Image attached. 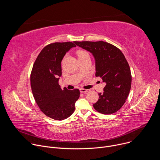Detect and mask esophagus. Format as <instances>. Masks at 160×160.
<instances>
[{
  "label": "esophagus",
  "mask_w": 160,
  "mask_h": 160,
  "mask_svg": "<svg viewBox=\"0 0 160 160\" xmlns=\"http://www.w3.org/2000/svg\"><path fill=\"white\" fill-rule=\"evenodd\" d=\"M80 92H82V93H87V92H89L90 90L89 89H85V88H80Z\"/></svg>",
  "instance_id": "obj_1"
}]
</instances>
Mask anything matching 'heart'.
Instances as JSON below:
<instances>
[{
    "label": "heart",
    "instance_id": "b5f03b06",
    "mask_svg": "<svg viewBox=\"0 0 160 160\" xmlns=\"http://www.w3.org/2000/svg\"><path fill=\"white\" fill-rule=\"evenodd\" d=\"M77 56H78V59H80V58H83V57L85 56L88 55V53H87L86 51H83V50H78V51H77Z\"/></svg>",
    "mask_w": 160,
    "mask_h": 160
}]
</instances>
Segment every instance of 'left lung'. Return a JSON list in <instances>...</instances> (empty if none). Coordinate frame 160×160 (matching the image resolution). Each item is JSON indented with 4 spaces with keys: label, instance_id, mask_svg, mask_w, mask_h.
Wrapping results in <instances>:
<instances>
[{
    "label": "left lung",
    "instance_id": "8db88e82",
    "mask_svg": "<svg viewBox=\"0 0 160 160\" xmlns=\"http://www.w3.org/2000/svg\"><path fill=\"white\" fill-rule=\"evenodd\" d=\"M80 48L92 54L96 62V76L106 83L104 92L93 104L94 109L104 115L118 111L129 94L132 75L130 66L122 51L103 41L75 42Z\"/></svg>",
    "mask_w": 160,
    "mask_h": 160
}]
</instances>
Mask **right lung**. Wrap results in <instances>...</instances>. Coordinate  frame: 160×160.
<instances>
[{"label":"right lung","instance_id":"right-lung-1","mask_svg":"<svg viewBox=\"0 0 160 160\" xmlns=\"http://www.w3.org/2000/svg\"><path fill=\"white\" fill-rule=\"evenodd\" d=\"M73 42H55L48 45L37 56L32 70L30 83L32 93L40 109L48 117L63 120L75 111V102L80 97V90L59 85L61 76V61Z\"/></svg>","mask_w":160,"mask_h":160}]
</instances>
